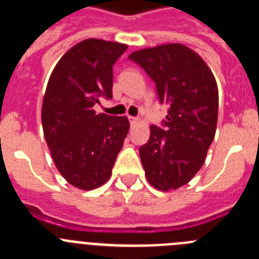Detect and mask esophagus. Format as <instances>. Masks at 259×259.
<instances>
[{"instance_id": "esophagus-1", "label": "esophagus", "mask_w": 259, "mask_h": 259, "mask_svg": "<svg viewBox=\"0 0 259 259\" xmlns=\"http://www.w3.org/2000/svg\"><path fill=\"white\" fill-rule=\"evenodd\" d=\"M130 118V122H131V124H136L137 122H139V118L136 117H128Z\"/></svg>"}]
</instances>
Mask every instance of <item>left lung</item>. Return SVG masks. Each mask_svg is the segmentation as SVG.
<instances>
[{
	"label": "left lung",
	"mask_w": 259,
	"mask_h": 259,
	"mask_svg": "<svg viewBox=\"0 0 259 259\" xmlns=\"http://www.w3.org/2000/svg\"><path fill=\"white\" fill-rule=\"evenodd\" d=\"M128 58L145 69L168 105L165 130L150 125V139L140 148L145 176L160 191L176 190L203 167L214 139L217 82L205 61L181 44L142 49Z\"/></svg>",
	"instance_id": "1"
}]
</instances>
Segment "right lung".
<instances>
[{
  "instance_id": "right-lung-1",
  "label": "right lung",
  "mask_w": 259,
  "mask_h": 259,
  "mask_svg": "<svg viewBox=\"0 0 259 259\" xmlns=\"http://www.w3.org/2000/svg\"><path fill=\"white\" fill-rule=\"evenodd\" d=\"M127 45L89 38L61 56L42 101V127L61 176L80 190H92L111 176L130 130L127 117L96 114L101 96L111 99L113 65Z\"/></svg>"
}]
</instances>
